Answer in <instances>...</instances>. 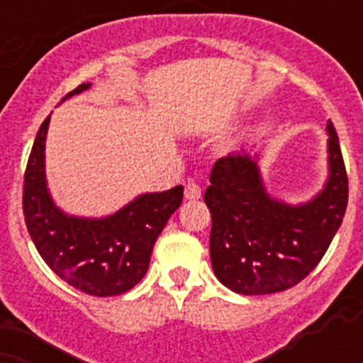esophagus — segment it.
<instances>
[{
	"mask_svg": "<svg viewBox=\"0 0 363 363\" xmlns=\"http://www.w3.org/2000/svg\"><path fill=\"white\" fill-rule=\"evenodd\" d=\"M184 198L188 201H196V199L201 198V188L196 182H188L186 186H184Z\"/></svg>",
	"mask_w": 363,
	"mask_h": 363,
	"instance_id": "1",
	"label": "esophagus"
}]
</instances>
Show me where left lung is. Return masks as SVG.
<instances>
[{"instance_id":"obj_1","label":"left lung","mask_w":363,"mask_h":363,"mask_svg":"<svg viewBox=\"0 0 363 363\" xmlns=\"http://www.w3.org/2000/svg\"><path fill=\"white\" fill-rule=\"evenodd\" d=\"M328 179L315 198L292 205L271 198L259 154L216 160L205 203L213 216L211 262L216 279L242 296L296 286L315 269L343 222L349 179L332 122H328Z\"/></svg>"}]
</instances>
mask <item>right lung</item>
Here are the masks:
<instances>
[{
    "label": "right lung",
    "instance_id": "1",
    "mask_svg": "<svg viewBox=\"0 0 363 363\" xmlns=\"http://www.w3.org/2000/svg\"><path fill=\"white\" fill-rule=\"evenodd\" d=\"M92 86L84 82L71 96ZM50 116L37 131L24 175V218L37 252L67 284L90 296H118L141 281L152 247L169 216L182 203L179 186L137 196L113 215L101 218L67 215L54 203L45 171V143Z\"/></svg>",
    "mask_w": 363,
    "mask_h": 363
}]
</instances>
